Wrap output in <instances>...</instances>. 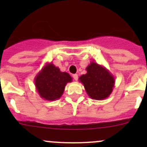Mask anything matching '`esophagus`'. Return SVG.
<instances>
[{
	"label": "esophagus",
	"instance_id": "34e87169",
	"mask_svg": "<svg viewBox=\"0 0 147 147\" xmlns=\"http://www.w3.org/2000/svg\"><path fill=\"white\" fill-rule=\"evenodd\" d=\"M72 77H73L74 80H75V81H77L78 80V75H77V74H75V75H72Z\"/></svg>",
	"mask_w": 147,
	"mask_h": 147
}]
</instances>
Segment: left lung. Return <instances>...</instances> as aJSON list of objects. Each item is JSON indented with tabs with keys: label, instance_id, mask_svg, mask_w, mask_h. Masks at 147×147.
Listing matches in <instances>:
<instances>
[{
	"label": "left lung",
	"instance_id": "1",
	"mask_svg": "<svg viewBox=\"0 0 147 147\" xmlns=\"http://www.w3.org/2000/svg\"><path fill=\"white\" fill-rule=\"evenodd\" d=\"M87 73L79 78L89 97L92 100L107 98L115 87V80L111 72L103 65L92 61L86 67Z\"/></svg>",
	"mask_w": 147,
	"mask_h": 147
}]
</instances>
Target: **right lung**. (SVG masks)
<instances>
[{
    "label": "right lung",
    "mask_w": 147,
    "mask_h": 147,
    "mask_svg": "<svg viewBox=\"0 0 147 147\" xmlns=\"http://www.w3.org/2000/svg\"><path fill=\"white\" fill-rule=\"evenodd\" d=\"M72 78L67 72H61L53 63H47L35 76V88L40 97L47 101H54L61 97L68 82Z\"/></svg>",
    "instance_id": "obj_1"
}]
</instances>
